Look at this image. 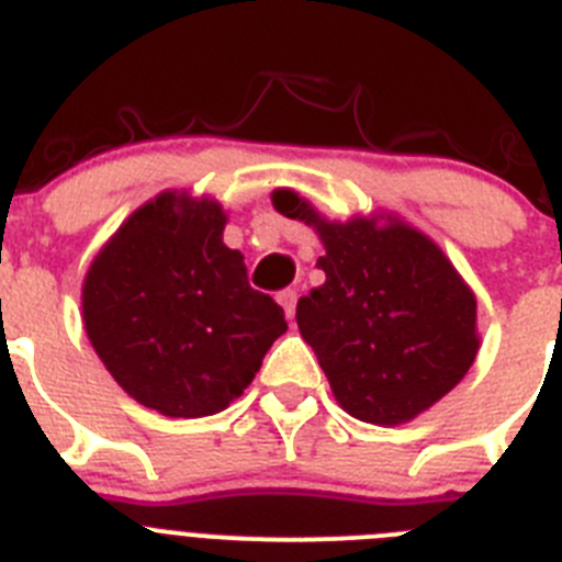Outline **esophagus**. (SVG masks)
Masks as SVG:
<instances>
[{"mask_svg":"<svg viewBox=\"0 0 562 562\" xmlns=\"http://www.w3.org/2000/svg\"><path fill=\"white\" fill-rule=\"evenodd\" d=\"M278 304L284 306V312H286V317H295V304H297V292L295 290H281L278 292Z\"/></svg>","mask_w":562,"mask_h":562,"instance_id":"esophagus-1","label":"esophagus"}]
</instances>
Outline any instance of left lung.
<instances>
[{
    "mask_svg": "<svg viewBox=\"0 0 562 562\" xmlns=\"http://www.w3.org/2000/svg\"><path fill=\"white\" fill-rule=\"evenodd\" d=\"M272 207L324 241L321 286L297 301L337 405L371 425H402L456 389L479 355L475 295L434 238L394 213L329 222L290 188Z\"/></svg>",
    "mask_w": 562,
    "mask_h": 562,
    "instance_id": "8db88e82",
    "label": "left lung"
}]
</instances>
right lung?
Segmentation results:
<instances>
[{
    "mask_svg": "<svg viewBox=\"0 0 562 562\" xmlns=\"http://www.w3.org/2000/svg\"><path fill=\"white\" fill-rule=\"evenodd\" d=\"M211 196L162 191L117 227L81 290L83 329L114 382L173 419L220 414L286 331L284 310L247 284Z\"/></svg>",
    "mask_w": 562,
    "mask_h": 562,
    "instance_id": "add662e5",
    "label": "right lung"
}]
</instances>
